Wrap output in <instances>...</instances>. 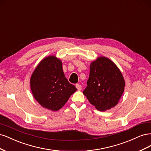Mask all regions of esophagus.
<instances>
[{"mask_svg": "<svg viewBox=\"0 0 151 151\" xmlns=\"http://www.w3.org/2000/svg\"><path fill=\"white\" fill-rule=\"evenodd\" d=\"M76 88L77 89V90L81 91V90L82 89V86L80 85V84H77L76 85Z\"/></svg>", "mask_w": 151, "mask_h": 151, "instance_id": "34e87169", "label": "esophagus"}]
</instances>
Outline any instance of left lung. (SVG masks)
<instances>
[{
    "label": "left lung",
    "instance_id": "obj_1",
    "mask_svg": "<svg viewBox=\"0 0 151 151\" xmlns=\"http://www.w3.org/2000/svg\"><path fill=\"white\" fill-rule=\"evenodd\" d=\"M87 84L83 94L91 104L103 111L118 104L124 92L125 83L115 63L100 57L91 63Z\"/></svg>",
    "mask_w": 151,
    "mask_h": 151
}]
</instances>
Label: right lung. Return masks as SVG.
I'll return each instance as SVG.
<instances>
[{
	"label": "right lung",
	"instance_id": "1",
	"mask_svg": "<svg viewBox=\"0 0 151 151\" xmlns=\"http://www.w3.org/2000/svg\"><path fill=\"white\" fill-rule=\"evenodd\" d=\"M30 86L36 101L53 111L63 107L77 90L65 77L61 60L52 55L39 63L31 77Z\"/></svg>",
	"mask_w": 151,
	"mask_h": 151
}]
</instances>
